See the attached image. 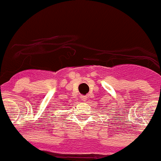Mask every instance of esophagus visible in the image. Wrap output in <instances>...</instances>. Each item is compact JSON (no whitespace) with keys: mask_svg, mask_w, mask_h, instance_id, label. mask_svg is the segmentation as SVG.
<instances>
[{"mask_svg":"<svg viewBox=\"0 0 161 161\" xmlns=\"http://www.w3.org/2000/svg\"><path fill=\"white\" fill-rule=\"evenodd\" d=\"M80 99H81V101H86L87 97L86 96H80Z\"/></svg>","mask_w":161,"mask_h":161,"instance_id":"1","label":"esophagus"}]
</instances>
